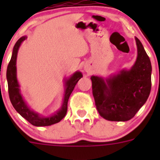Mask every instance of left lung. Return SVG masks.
<instances>
[{"instance_id":"left-lung-1","label":"left lung","mask_w":160,"mask_h":160,"mask_svg":"<svg viewBox=\"0 0 160 160\" xmlns=\"http://www.w3.org/2000/svg\"><path fill=\"white\" fill-rule=\"evenodd\" d=\"M138 56L131 70L108 78L91 76L96 108L109 121H128L143 106L152 88V64L142 43L135 38Z\"/></svg>"}]
</instances>
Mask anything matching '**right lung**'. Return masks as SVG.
<instances>
[{
    "mask_svg": "<svg viewBox=\"0 0 160 160\" xmlns=\"http://www.w3.org/2000/svg\"><path fill=\"white\" fill-rule=\"evenodd\" d=\"M27 38V37H22L18 39L14 46L12 49V54L11 57L10 62L8 63L7 67L6 78L8 82V95L10 98L11 103L14 109L19 113L24 118L27 120L28 122H30L32 125L36 127H46V126H50L53 124L57 123L60 122L66 116L67 112V103L69 98L71 94L72 91L73 90L75 85L78 82V80L82 77L81 72L77 71L73 73V75L66 80L65 82V94L63 98V102L62 107L59 111L53 114V115L49 117H42L39 115V114L34 112L30 110L27 106L26 102L24 101L21 94L20 86L18 84V79H17V57H18V52L19 49L21 44Z\"/></svg>",
    "mask_w": 160,
    "mask_h": 160,
    "instance_id": "1",
    "label": "right lung"
}]
</instances>
